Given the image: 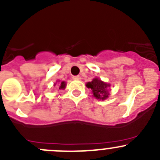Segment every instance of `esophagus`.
<instances>
[{
    "mask_svg": "<svg viewBox=\"0 0 160 160\" xmlns=\"http://www.w3.org/2000/svg\"><path fill=\"white\" fill-rule=\"evenodd\" d=\"M72 79L74 80H81V77H80V76H74L72 77Z\"/></svg>",
    "mask_w": 160,
    "mask_h": 160,
    "instance_id": "obj_1",
    "label": "esophagus"
}]
</instances>
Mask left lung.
<instances>
[{
	"mask_svg": "<svg viewBox=\"0 0 160 160\" xmlns=\"http://www.w3.org/2000/svg\"><path fill=\"white\" fill-rule=\"evenodd\" d=\"M86 86L88 88L92 89L93 95L98 99L104 100L108 98L109 92L107 88L110 87V84H107V83H104L100 80L95 78L92 82H88Z\"/></svg>",
	"mask_w": 160,
	"mask_h": 160,
	"instance_id": "left-lung-1",
	"label": "left lung"
}]
</instances>
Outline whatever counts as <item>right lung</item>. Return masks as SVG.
<instances>
[{
    "label": "right lung",
    "instance_id": "obj_1",
    "mask_svg": "<svg viewBox=\"0 0 160 160\" xmlns=\"http://www.w3.org/2000/svg\"><path fill=\"white\" fill-rule=\"evenodd\" d=\"M65 85H66V83H65V82L62 81V83H61V85H60L59 89H63V88H65Z\"/></svg>",
    "mask_w": 160,
    "mask_h": 160
}]
</instances>
